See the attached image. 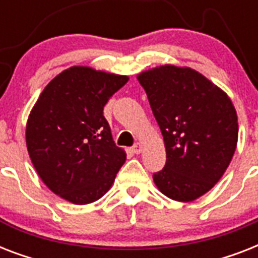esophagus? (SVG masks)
<instances>
[{
	"label": "esophagus",
	"mask_w": 258,
	"mask_h": 258,
	"mask_svg": "<svg viewBox=\"0 0 258 258\" xmlns=\"http://www.w3.org/2000/svg\"><path fill=\"white\" fill-rule=\"evenodd\" d=\"M142 149H143V146H142L141 143H137V145H134L133 151L135 154H141L142 153Z\"/></svg>",
	"instance_id": "34e87169"
}]
</instances>
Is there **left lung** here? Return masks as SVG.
I'll return each mask as SVG.
<instances>
[{
	"label": "left lung",
	"mask_w": 258,
	"mask_h": 258,
	"mask_svg": "<svg viewBox=\"0 0 258 258\" xmlns=\"http://www.w3.org/2000/svg\"><path fill=\"white\" fill-rule=\"evenodd\" d=\"M163 135L166 165L153 175L162 194L191 202L228 169L238 123L230 97L188 67L161 66L137 76Z\"/></svg>",
	"instance_id": "1"
}]
</instances>
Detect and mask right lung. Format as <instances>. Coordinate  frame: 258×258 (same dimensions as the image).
<instances>
[{"label": "right lung", "mask_w": 258, "mask_h": 258, "mask_svg": "<svg viewBox=\"0 0 258 258\" xmlns=\"http://www.w3.org/2000/svg\"><path fill=\"white\" fill-rule=\"evenodd\" d=\"M128 76L71 67L44 88L26 121V147L50 191L75 205L112 186L125 151L112 141L103 108Z\"/></svg>", "instance_id": "right-lung-1"}]
</instances>
